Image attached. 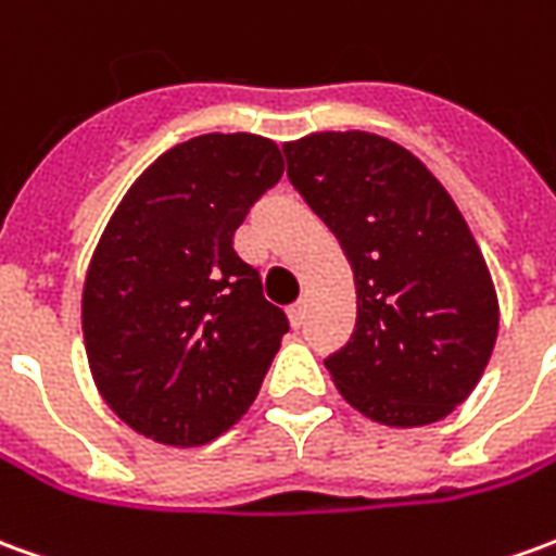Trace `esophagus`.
Returning a JSON list of instances; mask_svg holds the SVG:
<instances>
[{
  "instance_id": "1",
  "label": "esophagus",
  "mask_w": 556,
  "mask_h": 556,
  "mask_svg": "<svg viewBox=\"0 0 556 556\" xmlns=\"http://www.w3.org/2000/svg\"><path fill=\"white\" fill-rule=\"evenodd\" d=\"M304 316H306V304L304 301H294V304L289 306V318L294 328H301L304 325Z\"/></svg>"
}]
</instances>
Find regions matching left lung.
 I'll return each instance as SVG.
<instances>
[{
	"instance_id": "8db88e82",
	"label": "left lung",
	"mask_w": 556,
	"mask_h": 556,
	"mask_svg": "<svg viewBox=\"0 0 556 556\" xmlns=\"http://www.w3.org/2000/svg\"><path fill=\"white\" fill-rule=\"evenodd\" d=\"M282 153L355 274V331L325 358L340 394L391 427L445 418L481 379L500 328L457 204L409 150L370 131H318Z\"/></svg>"
}]
</instances>
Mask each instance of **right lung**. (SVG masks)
I'll use <instances>...</instances> for the list:
<instances>
[{
  "label": "right lung",
  "mask_w": 556,
  "mask_h": 556,
  "mask_svg": "<svg viewBox=\"0 0 556 556\" xmlns=\"http://www.w3.org/2000/svg\"><path fill=\"white\" fill-rule=\"evenodd\" d=\"M282 168L267 138L201 135L119 201L84 282V343L131 430L204 445L252 406L289 318L235 252V231Z\"/></svg>",
  "instance_id": "obj_1"
}]
</instances>
